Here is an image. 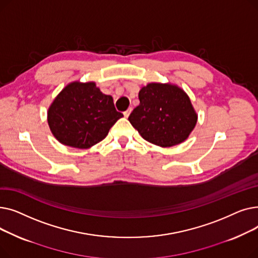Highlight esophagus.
<instances>
[{
  "label": "esophagus",
  "mask_w": 258,
  "mask_h": 258,
  "mask_svg": "<svg viewBox=\"0 0 258 258\" xmlns=\"http://www.w3.org/2000/svg\"><path fill=\"white\" fill-rule=\"evenodd\" d=\"M131 112H132V107L127 108V110H126V111L123 113V114H124V117H126V118H127V117L130 116V114H131Z\"/></svg>",
  "instance_id": "34e87169"
}]
</instances>
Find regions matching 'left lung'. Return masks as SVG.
I'll list each match as a JSON object with an SVG mask.
<instances>
[{
    "label": "left lung",
    "instance_id": "1",
    "mask_svg": "<svg viewBox=\"0 0 258 258\" xmlns=\"http://www.w3.org/2000/svg\"><path fill=\"white\" fill-rule=\"evenodd\" d=\"M140 104L128 120L143 139L170 147L185 141L198 120L188 95L178 86L148 84L139 92Z\"/></svg>",
    "mask_w": 258,
    "mask_h": 258
}]
</instances>
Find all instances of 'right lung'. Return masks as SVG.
Wrapping results in <instances>:
<instances>
[{
    "label": "right lung",
    "instance_id": "1",
    "mask_svg": "<svg viewBox=\"0 0 258 258\" xmlns=\"http://www.w3.org/2000/svg\"><path fill=\"white\" fill-rule=\"evenodd\" d=\"M113 97L103 94L95 83L74 81L57 95L48 110V124L61 144L90 148L103 140L116 121Z\"/></svg>",
    "mask_w": 258,
    "mask_h": 258
}]
</instances>
